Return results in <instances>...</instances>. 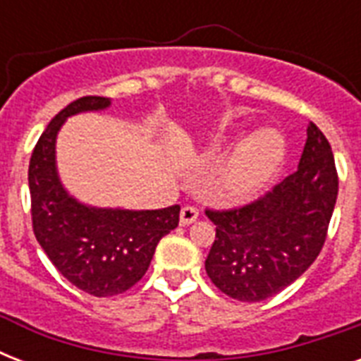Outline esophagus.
Segmentation results:
<instances>
[{"mask_svg": "<svg viewBox=\"0 0 361 361\" xmlns=\"http://www.w3.org/2000/svg\"><path fill=\"white\" fill-rule=\"evenodd\" d=\"M198 219V209L195 206H185V208H181V214H180V223L183 226L185 225H191L195 221Z\"/></svg>", "mask_w": 361, "mask_h": 361, "instance_id": "1", "label": "esophagus"}]
</instances>
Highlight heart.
Segmentation results:
<instances>
[{
  "label": "heart",
  "mask_w": 361,
  "mask_h": 361,
  "mask_svg": "<svg viewBox=\"0 0 361 361\" xmlns=\"http://www.w3.org/2000/svg\"><path fill=\"white\" fill-rule=\"evenodd\" d=\"M286 155L285 138L271 129L252 133L241 140L221 170V185L234 198H247L274 180Z\"/></svg>",
  "instance_id": "b5f03b06"
}]
</instances>
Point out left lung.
<instances>
[{
    "label": "left lung",
    "mask_w": 361,
    "mask_h": 361,
    "mask_svg": "<svg viewBox=\"0 0 361 361\" xmlns=\"http://www.w3.org/2000/svg\"><path fill=\"white\" fill-rule=\"evenodd\" d=\"M337 189L330 142L309 123L294 174L245 206L206 209L215 225L206 258L212 283L240 302H262L294 283L322 251Z\"/></svg>",
    "instance_id": "1"
}]
</instances>
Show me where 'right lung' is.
Wrapping results in <instances>:
<instances>
[{
	"label": "right lung",
	"instance_id": "obj_1",
	"mask_svg": "<svg viewBox=\"0 0 361 361\" xmlns=\"http://www.w3.org/2000/svg\"><path fill=\"white\" fill-rule=\"evenodd\" d=\"M109 104V97L97 95L67 104L37 140L27 170L37 241L65 279L97 298L136 285L149 268L159 240L180 223L178 204L146 212L87 208L61 187L56 172L59 127L69 116Z\"/></svg>",
	"mask_w": 361,
	"mask_h": 361
}]
</instances>
